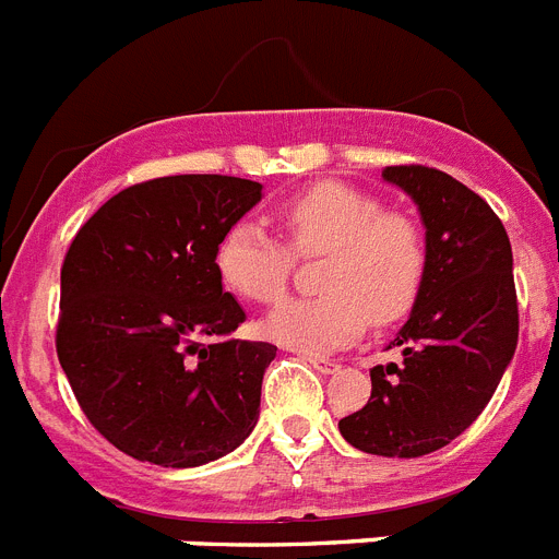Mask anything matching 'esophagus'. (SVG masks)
<instances>
[{
  "label": "esophagus",
  "instance_id": "34e87169",
  "mask_svg": "<svg viewBox=\"0 0 559 559\" xmlns=\"http://www.w3.org/2000/svg\"><path fill=\"white\" fill-rule=\"evenodd\" d=\"M302 359H306V362L313 368V371H320V373H336V371H340V366H336V362H331V359H325V357H313V354H302Z\"/></svg>",
  "mask_w": 559,
  "mask_h": 559
}]
</instances>
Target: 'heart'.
<instances>
[{
	"label": "heart",
	"instance_id": "obj_1",
	"mask_svg": "<svg viewBox=\"0 0 559 559\" xmlns=\"http://www.w3.org/2000/svg\"><path fill=\"white\" fill-rule=\"evenodd\" d=\"M280 223L299 257L329 253L320 299H285L265 317L274 343L302 354L340 352L373 322L400 320L426 276V239L412 216L385 211L368 191L317 182L280 207ZM294 257L257 223H239L216 251L225 288L248 302H274L288 285Z\"/></svg>",
	"mask_w": 559,
	"mask_h": 559
}]
</instances>
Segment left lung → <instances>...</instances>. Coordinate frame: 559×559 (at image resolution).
<instances>
[{
  "label": "left lung",
  "mask_w": 559,
  "mask_h": 559,
  "mask_svg": "<svg viewBox=\"0 0 559 559\" xmlns=\"http://www.w3.org/2000/svg\"><path fill=\"white\" fill-rule=\"evenodd\" d=\"M382 179L412 197L426 228V276L389 348L403 362L371 368L366 408L340 419L354 449L423 456L483 414L518 348V290L509 234L483 197L423 165Z\"/></svg>",
  "instance_id": "8db88e82"
}]
</instances>
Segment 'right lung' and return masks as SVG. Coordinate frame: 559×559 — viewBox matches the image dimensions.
I'll list each match as a JSON object with an SVG mask.
<instances>
[{"mask_svg":"<svg viewBox=\"0 0 559 559\" xmlns=\"http://www.w3.org/2000/svg\"><path fill=\"white\" fill-rule=\"evenodd\" d=\"M262 186L179 174L110 197L62 265L57 354L85 417L142 463L197 468L230 454L260 419L276 345L234 340L246 311L216 251Z\"/></svg>","mask_w":559,"mask_h":559,"instance_id":"right-lung-1","label":"right lung"}]
</instances>
